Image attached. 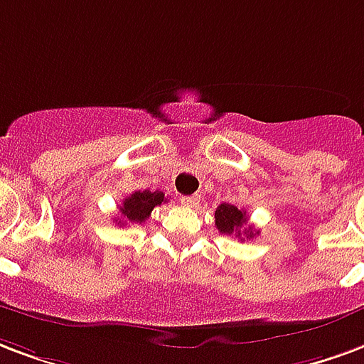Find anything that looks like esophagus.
<instances>
[{"instance_id": "34e87169", "label": "esophagus", "mask_w": 364, "mask_h": 364, "mask_svg": "<svg viewBox=\"0 0 364 364\" xmlns=\"http://www.w3.org/2000/svg\"><path fill=\"white\" fill-rule=\"evenodd\" d=\"M198 203H200V196H198V195L181 196V204H183V206H189V208H195V206Z\"/></svg>"}]
</instances>
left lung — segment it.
I'll return each mask as SVG.
<instances>
[{"label":"left lung","mask_w":364,"mask_h":364,"mask_svg":"<svg viewBox=\"0 0 364 364\" xmlns=\"http://www.w3.org/2000/svg\"><path fill=\"white\" fill-rule=\"evenodd\" d=\"M216 228L220 233L223 235H233L241 237V241H243V237L250 239V237H255L258 231H255L252 228H245L247 225V212L241 208H237L233 204H220L216 208Z\"/></svg>","instance_id":"obj_1"}]
</instances>
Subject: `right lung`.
<instances>
[{
  "label": "right lung",
  "mask_w": 364,
  "mask_h": 364,
  "mask_svg": "<svg viewBox=\"0 0 364 364\" xmlns=\"http://www.w3.org/2000/svg\"><path fill=\"white\" fill-rule=\"evenodd\" d=\"M166 200L168 198L164 196L161 191H134L133 195H129L119 206L121 216L115 222L119 225L146 222V218L152 214V210Z\"/></svg>",
  "instance_id": "right-lung-1"
}]
</instances>
